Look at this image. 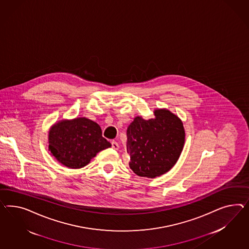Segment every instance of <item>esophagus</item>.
<instances>
[{"label":"esophagus","instance_id":"34e87169","mask_svg":"<svg viewBox=\"0 0 249 249\" xmlns=\"http://www.w3.org/2000/svg\"><path fill=\"white\" fill-rule=\"evenodd\" d=\"M111 146H112V148L116 149V150H118L120 148V145L118 144V142H114V141L111 142Z\"/></svg>","mask_w":249,"mask_h":249}]
</instances>
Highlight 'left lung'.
I'll list each match as a JSON object with an SVG mask.
<instances>
[{"label":"left lung","instance_id":"left-lung-1","mask_svg":"<svg viewBox=\"0 0 249 249\" xmlns=\"http://www.w3.org/2000/svg\"><path fill=\"white\" fill-rule=\"evenodd\" d=\"M155 118L134 119L127 130L129 168L136 175L154 178L168 172L178 160L185 144L181 120L167 108H155Z\"/></svg>","mask_w":249,"mask_h":249}]
</instances>
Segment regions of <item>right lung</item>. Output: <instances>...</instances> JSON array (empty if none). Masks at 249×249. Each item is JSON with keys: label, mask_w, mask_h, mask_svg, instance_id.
Here are the masks:
<instances>
[{"label": "right lung", "mask_w": 249, "mask_h": 249, "mask_svg": "<svg viewBox=\"0 0 249 249\" xmlns=\"http://www.w3.org/2000/svg\"><path fill=\"white\" fill-rule=\"evenodd\" d=\"M110 147L100 125L85 117L55 122L48 132L51 154L69 168L87 166L97 153Z\"/></svg>", "instance_id": "add662e5"}]
</instances>
